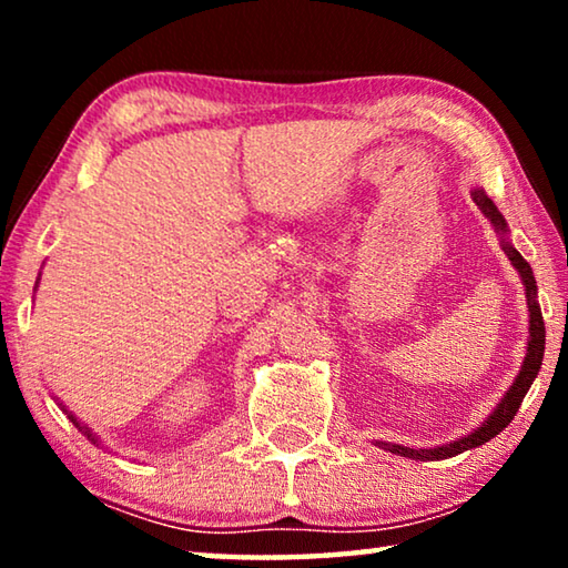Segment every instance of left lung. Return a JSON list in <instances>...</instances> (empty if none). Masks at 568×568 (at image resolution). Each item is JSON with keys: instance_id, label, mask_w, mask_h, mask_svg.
I'll return each instance as SVG.
<instances>
[{"instance_id": "obj_1", "label": "left lung", "mask_w": 568, "mask_h": 568, "mask_svg": "<svg viewBox=\"0 0 568 568\" xmlns=\"http://www.w3.org/2000/svg\"><path fill=\"white\" fill-rule=\"evenodd\" d=\"M474 203L480 207V213H484L488 220H491L496 233H506V220L504 215L498 213L496 205L491 200L486 197L484 190H474ZM504 253L508 255V261L514 263V267L521 275V281L526 285V297H528V313H531V338H528V351H526V361L521 365V373H518V378L514 381V386L508 388V393L504 396V400L498 403L496 410L488 416V420L484 426L476 428L470 436H464L454 440V444H446V446H436V448H406V446H396V444H386V440H381V448L390 450V454H398V456H406V458H416V460H440V458H450V456H458L464 454L468 448H476V446H484L486 440H491L494 436L501 434V430L508 426V423L514 420L516 410L521 408V400L531 388V383L536 378L538 368H541V361H544V345H546V328H544V318H541V307L536 303V281H534V273H531V265H528L521 253L504 240Z\"/></svg>"}]
</instances>
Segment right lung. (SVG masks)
Returning <instances> with one entry per match:
<instances>
[{
	"mask_svg": "<svg viewBox=\"0 0 568 568\" xmlns=\"http://www.w3.org/2000/svg\"><path fill=\"white\" fill-rule=\"evenodd\" d=\"M70 418H72L74 426H80V423H77V418H74V416H70ZM80 428H82V426H80ZM84 434H88V438H90V440H94V438H92V434H90V430H84Z\"/></svg>",
	"mask_w": 568,
	"mask_h": 568,
	"instance_id": "obj_1",
	"label": "right lung"
}]
</instances>
